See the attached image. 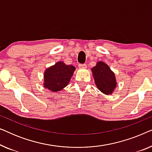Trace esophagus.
Returning a JSON list of instances; mask_svg holds the SVG:
<instances>
[{
  "label": "esophagus",
  "instance_id": "1",
  "mask_svg": "<svg viewBox=\"0 0 152 152\" xmlns=\"http://www.w3.org/2000/svg\"><path fill=\"white\" fill-rule=\"evenodd\" d=\"M79 68H86V65L85 64H79Z\"/></svg>",
  "mask_w": 152,
  "mask_h": 152
}]
</instances>
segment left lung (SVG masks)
<instances>
[{
  "label": "left lung",
  "mask_w": 152,
  "mask_h": 152,
  "mask_svg": "<svg viewBox=\"0 0 152 152\" xmlns=\"http://www.w3.org/2000/svg\"><path fill=\"white\" fill-rule=\"evenodd\" d=\"M91 70L97 88L104 94H111L117 83L115 74L108 65L102 61H99Z\"/></svg>",
  "instance_id": "obj_1"
}]
</instances>
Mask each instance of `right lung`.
<instances>
[{"instance_id":"obj_1","label":"right lung","mask_w":152,"mask_h":152,"mask_svg":"<svg viewBox=\"0 0 152 152\" xmlns=\"http://www.w3.org/2000/svg\"><path fill=\"white\" fill-rule=\"evenodd\" d=\"M75 70L73 66L57 62L45 71L43 86L52 92L62 90L69 83Z\"/></svg>"}]
</instances>
